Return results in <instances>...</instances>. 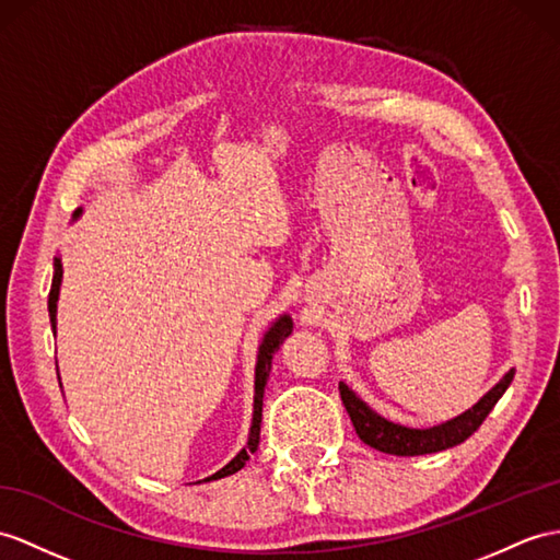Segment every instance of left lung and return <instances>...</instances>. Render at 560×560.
<instances>
[{"mask_svg": "<svg viewBox=\"0 0 560 560\" xmlns=\"http://www.w3.org/2000/svg\"><path fill=\"white\" fill-rule=\"evenodd\" d=\"M513 375H515V371H509L506 375H503L501 383L494 389H489L485 397L470 408V411L444 422V425L430 428V430H413V428L394 425V422L380 418L345 383H339V397H342V404L347 408V413L353 422V430H357L361 442L377 448V452L394 454V456H420V454L444 452V448H448V446L466 442L470 434L482 425V420L497 406L501 394L509 389Z\"/></svg>", "mask_w": 560, "mask_h": 560, "instance_id": "1", "label": "left lung"}]
</instances>
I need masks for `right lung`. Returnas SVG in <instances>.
<instances>
[{"label": "right lung", "mask_w": 560, "mask_h": 560, "mask_svg": "<svg viewBox=\"0 0 560 560\" xmlns=\"http://www.w3.org/2000/svg\"><path fill=\"white\" fill-rule=\"evenodd\" d=\"M80 215V209L75 211V218ZM61 258H54V278H51V290H49V320L51 327H57V299H59V288H61ZM292 335V318L290 316H282L276 320V325L270 327L266 332L261 347H258V361H256V383H254V420H252V430H249V442L247 446L242 448V452L228 463L225 468L218 470L215 475L207 477V480H218V477H228L237 472L240 468H244V463L249 460V456L256 452L258 446V438H261V416H264V389L268 383V375H270V363H272V353L280 349V345L284 342V337Z\"/></svg>", "instance_id": "1"}]
</instances>
